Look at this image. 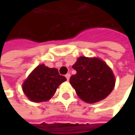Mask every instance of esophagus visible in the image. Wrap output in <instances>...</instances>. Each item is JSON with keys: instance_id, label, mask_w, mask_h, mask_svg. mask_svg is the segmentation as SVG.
I'll return each mask as SVG.
<instances>
[{"instance_id": "1", "label": "esophagus", "mask_w": 135, "mask_h": 135, "mask_svg": "<svg viewBox=\"0 0 135 135\" xmlns=\"http://www.w3.org/2000/svg\"><path fill=\"white\" fill-rule=\"evenodd\" d=\"M66 77L67 80H69V78H70V73H67V74L66 75Z\"/></svg>"}]
</instances>
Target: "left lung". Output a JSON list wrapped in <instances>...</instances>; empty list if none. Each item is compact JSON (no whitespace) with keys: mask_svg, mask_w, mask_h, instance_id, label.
<instances>
[{"mask_svg":"<svg viewBox=\"0 0 135 135\" xmlns=\"http://www.w3.org/2000/svg\"><path fill=\"white\" fill-rule=\"evenodd\" d=\"M73 68L76 73L69 82L80 98L94 103L105 98L115 85L113 71L102 60L96 58L80 57Z\"/></svg>","mask_w":135,"mask_h":135,"instance_id":"left-lung-1","label":"left lung"}]
</instances>
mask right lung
Masks as SVG:
<instances>
[{"label": "right lung", "mask_w": 135, "mask_h": 135, "mask_svg": "<svg viewBox=\"0 0 135 135\" xmlns=\"http://www.w3.org/2000/svg\"><path fill=\"white\" fill-rule=\"evenodd\" d=\"M66 78L59 73L55 68L39 65L28 76L22 84V90L27 98L34 102L49 100L58 87Z\"/></svg>", "instance_id": "obj_1"}]
</instances>
